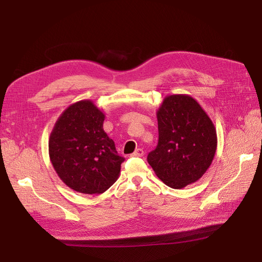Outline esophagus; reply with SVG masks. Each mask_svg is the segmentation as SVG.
Wrapping results in <instances>:
<instances>
[{
    "label": "esophagus",
    "instance_id": "1",
    "mask_svg": "<svg viewBox=\"0 0 262 262\" xmlns=\"http://www.w3.org/2000/svg\"><path fill=\"white\" fill-rule=\"evenodd\" d=\"M143 155H144V150L142 149V148L136 149V152L133 153V156H138V157H142Z\"/></svg>",
    "mask_w": 262,
    "mask_h": 262
}]
</instances>
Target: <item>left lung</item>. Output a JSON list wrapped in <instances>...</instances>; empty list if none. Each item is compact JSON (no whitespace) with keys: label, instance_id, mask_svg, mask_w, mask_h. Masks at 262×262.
<instances>
[{"label":"left lung","instance_id":"1","mask_svg":"<svg viewBox=\"0 0 262 262\" xmlns=\"http://www.w3.org/2000/svg\"><path fill=\"white\" fill-rule=\"evenodd\" d=\"M158 143L147 155L165 185L181 189L199 180L216 152L215 126L198 101L188 95L165 97L157 110Z\"/></svg>","mask_w":262,"mask_h":262}]
</instances>
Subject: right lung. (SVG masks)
<instances>
[{"mask_svg":"<svg viewBox=\"0 0 262 262\" xmlns=\"http://www.w3.org/2000/svg\"><path fill=\"white\" fill-rule=\"evenodd\" d=\"M105 115L91 100L68 107L49 139V156L60 179L71 189L99 194L112 187L124 162L104 131Z\"/></svg>","mask_w":262,"mask_h":262,"instance_id":"right-lung-1","label":"right lung"}]
</instances>
